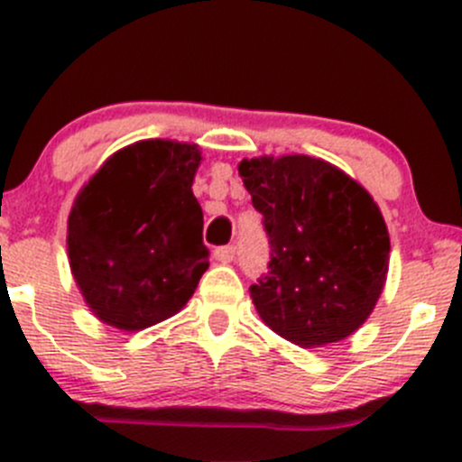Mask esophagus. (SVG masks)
<instances>
[{
  "label": "esophagus",
  "mask_w": 462,
  "mask_h": 462,
  "mask_svg": "<svg viewBox=\"0 0 462 462\" xmlns=\"http://www.w3.org/2000/svg\"><path fill=\"white\" fill-rule=\"evenodd\" d=\"M235 245H221V248L214 250V257H217V261H221V263H230V261L235 259Z\"/></svg>",
  "instance_id": "esophagus-1"
}]
</instances>
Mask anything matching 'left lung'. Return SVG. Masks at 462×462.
<instances>
[{
    "label": "left lung",
    "mask_w": 462,
    "mask_h": 462,
    "mask_svg": "<svg viewBox=\"0 0 462 462\" xmlns=\"http://www.w3.org/2000/svg\"><path fill=\"white\" fill-rule=\"evenodd\" d=\"M239 174L270 244L268 273L250 288L261 319L304 348L356 333L389 270V232L369 192L310 156L250 158Z\"/></svg>",
    "instance_id": "1"
}]
</instances>
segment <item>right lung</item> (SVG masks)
Segmentation results:
<instances>
[{
    "instance_id": "1",
    "label": "right lung",
    "mask_w": 462,
    "mask_h": 462,
    "mask_svg": "<svg viewBox=\"0 0 462 462\" xmlns=\"http://www.w3.org/2000/svg\"><path fill=\"white\" fill-rule=\"evenodd\" d=\"M197 144L143 141L116 152L78 194L69 259L88 309L120 330L179 313L208 270L192 194Z\"/></svg>"
}]
</instances>
